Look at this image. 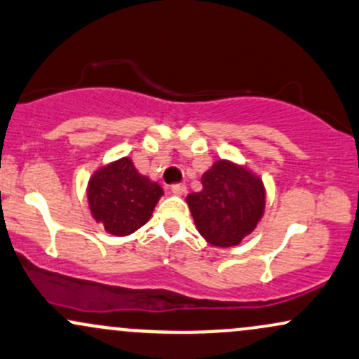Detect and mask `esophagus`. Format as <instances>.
I'll list each match as a JSON object with an SVG mask.
<instances>
[{"label":"esophagus","mask_w":359,"mask_h":359,"mask_svg":"<svg viewBox=\"0 0 359 359\" xmlns=\"http://www.w3.org/2000/svg\"><path fill=\"white\" fill-rule=\"evenodd\" d=\"M172 192H174L175 196H185V194H187V187H185L184 184H175L172 185Z\"/></svg>","instance_id":"obj_1"}]
</instances>
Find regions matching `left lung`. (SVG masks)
Listing matches in <instances>:
<instances>
[{
	"instance_id": "obj_1",
	"label": "left lung",
	"mask_w": 359,
	"mask_h": 359,
	"mask_svg": "<svg viewBox=\"0 0 359 359\" xmlns=\"http://www.w3.org/2000/svg\"><path fill=\"white\" fill-rule=\"evenodd\" d=\"M203 191L187 196L194 224L209 245L231 248L255 231L266 208L262 177L250 167L219 158L203 177Z\"/></svg>"
}]
</instances>
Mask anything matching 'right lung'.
<instances>
[{"label":"right lung","instance_id":"obj_1","mask_svg":"<svg viewBox=\"0 0 359 359\" xmlns=\"http://www.w3.org/2000/svg\"><path fill=\"white\" fill-rule=\"evenodd\" d=\"M162 196L163 189L140 174L130 156L97 167L86 189L93 219L119 238L145 226Z\"/></svg>","mask_w":359,"mask_h":359}]
</instances>
